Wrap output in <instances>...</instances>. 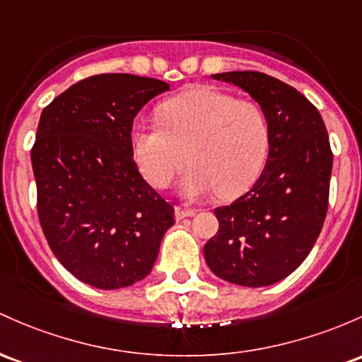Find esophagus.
<instances>
[{"mask_svg":"<svg viewBox=\"0 0 362 362\" xmlns=\"http://www.w3.org/2000/svg\"><path fill=\"white\" fill-rule=\"evenodd\" d=\"M194 214H196V209L192 208H185V206H177V208H175V216H177V220H184V218L194 216Z\"/></svg>","mask_w":362,"mask_h":362,"instance_id":"34e87169","label":"esophagus"}]
</instances>
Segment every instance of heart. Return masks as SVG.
Segmentation results:
<instances>
[{
	"instance_id": "obj_1",
	"label": "heart",
	"mask_w": 362,
	"mask_h": 362,
	"mask_svg": "<svg viewBox=\"0 0 362 362\" xmlns=\"http://www.w3.org/2000/svg\"><path fill=\"white\" fill-rule=\"evenodd\" d=\"M160 117L163 126L136 123L132 129L136 160L156 187L172 184L190 161L180 185L185 197L218 192L232 199L247 192L263 172L269 123L257 103L197 86L163 103Z\"/></svg>"
}]
</instances>
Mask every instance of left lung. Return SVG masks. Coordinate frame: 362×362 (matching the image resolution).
Listing matches in <instances>:
<instances>
[{"instance_id":"8db88e82","label":"left lung","mask_w":362,"mask_h":362,"mask_svg":"<svg viewBox=\"0 0 362 362\" xmlns=\"http://www.w3.org/2000/svg\"><path fill=\"white\" fill-rule=\"evenodd\" d=\"M249 93L269 123V153L249 192L214 209L216 235L204 245L209 269L244 287L288 276L311 252L328 211L333 154L316 106L261 71L211 75Z\"/></svg>"}]
</instances>
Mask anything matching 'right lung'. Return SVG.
Wrapping results in <instances>:
<instances>
[{
	"mask_svg": "<svg viewBox=\"0 0 362 362\" xmlns=\"http://www.w3.org/2000/svg\"><path fill=\"white\" fill-rule=\"evenodd\" d=\"M168 89L158 78L101 74L42 110L30 151L39 221L59 263L87 285L113 291L148 276L175 223L132 149L134 118Z\"/></svg>",
	"mask_w": 362,
	"mask_h": 362,
	"instance_id": "add662e5",
	"label": "right lung"
}]
</instances>
